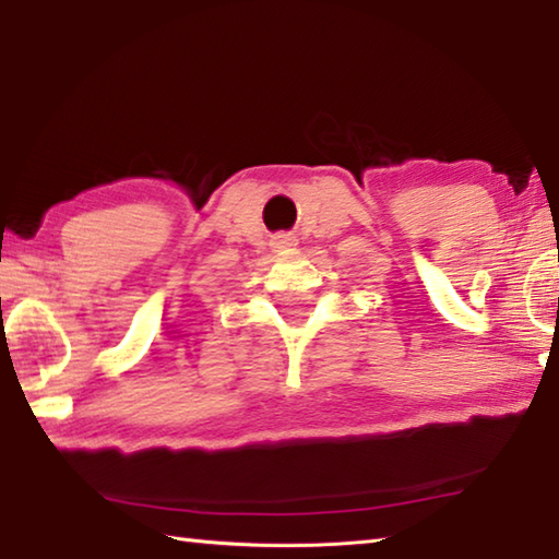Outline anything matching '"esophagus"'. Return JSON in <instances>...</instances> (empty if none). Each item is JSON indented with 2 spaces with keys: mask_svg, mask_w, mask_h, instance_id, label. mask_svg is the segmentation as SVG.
<instances>
[{
  "mask_svg": "<svg viewBox=\"0 0 559 559\" xmlns=\"http://www.w3.org/2000/svg\"><path fill=\"white\" fill-rule=\"evenodd\" d=\"M271 247L273 251H283V249H293L295 247V237L281 233L276 237H271Z\"/></svg>",
  "mask_w": 559,
  "mask_h": 559,
  "instance_id": "esophagus-1",
  "label": "esophagus"
}]
</instances>
